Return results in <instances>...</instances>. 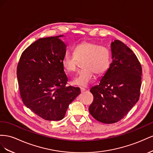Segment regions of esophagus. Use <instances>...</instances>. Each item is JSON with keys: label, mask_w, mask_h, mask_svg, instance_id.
<instances>
[{"label": "esophagus", "mask_w": 153, "mask_h": 153, "mask_svg": "<svg viewBox=\"0 0 153 153\" xmlns=\"http://www.w3.org/2000/svg\"><path fill=\"white\" fill-rule=\"evenodd\" d=\"M85 90L86 89L85 88H83V87H81V88H80V90H81V92H83V91H85Z\"/></svg>", "instance_id": "esophagus-1"}]
</instances>
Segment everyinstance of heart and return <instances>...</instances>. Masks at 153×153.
Segmentation results:
<instances>
[{"label":"heart","mask_w":153,"mask_h":153,"mask_svg":"<svg viewBox=\"0 0 153 153\" xmlns=\"http://www.w3.org/2000/svg\"><path fill=\"white\" fill-rule=\"evenodd\" d=\"M82 60L81 67L83 68L74 78L73 84L86 86L92 81L94 74L101 76L105 74L110 68L111 54L105 46L100 45L92 42H83L73 48V54H65L62 59V67L67 72H76L78 61Z\"/></svg>","instance_id":"heart-1"}]
</instances>
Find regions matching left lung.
Masks as SVG:
<instances>
[{"mask_svg": "<svg viewBox=\"0 0 153 153\" xmlns=\"http://www.w3.org/2000/svg\"><path fill=\"white\" fill-rule=\"evenodd\" d=\"M111 49L110 68L90 89L94 101L89 111L104 124L117 123L128 114L138 101L142 84V66L134 52L119 40L113 42Z\"/></svg>", "mask_w": 153, "mask_h": 153, "instance_id": "left-lung-1", "label": "left lung"}]
</instances>
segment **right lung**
Instances as JSON below:
<instances>
[{
	"instance_id": "obj_1",
	"label": "right lung",
	"mask_w": 153,
	"mask_h": 153,
	"mask_svg": "<svg viewBox=\"0 0 153 153\" xmlns=\"http://www.w3.org/2000/svg\"><path fill=\"white\" fill-rule=\"evenodd\" d=\"M60 36L38 39L22 54L16 74L24 105L47 120L63 119L71 104L81 93L66 86L62 67L67 45Z\"/></svg>"
}]
</instances>
